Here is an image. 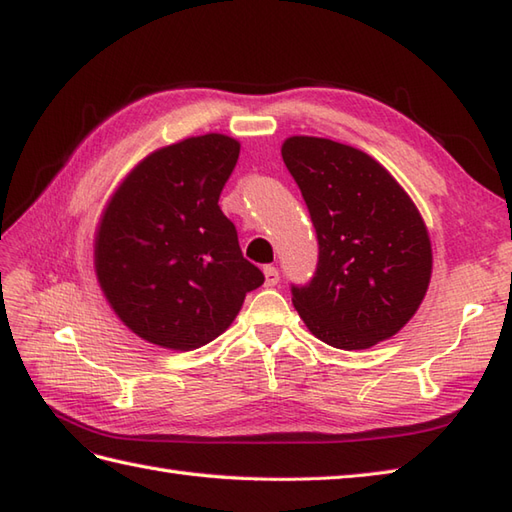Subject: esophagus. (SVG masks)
Returning <instances> with one entry per match:
<instances>
[{
    "label": "esophagus",
    "mask_w": 512,
    "mask_h": 512,
    "mask_svg": "<svg viewBox=\"0 0 512 512\" xmlns=\"http://www.w3.org/2000/svg\"><path fill=\"white\" fill-rule=\"evenodd\" d=\"M264 277L268 288H272V285L279 283V270L275 266H264Z\"/></svg>",
    "instance_id": "obj_1"
}]
</instances>
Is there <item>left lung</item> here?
<instances>
[{
	"mask_svg": "<svg viewBox=\"0 0 512 512\" xmlns=\"http://www.w3.org/2000/svg\"><path fill=\"white\" fill-rule=\"evenodd\" d=\"M285 168L318 237V266L292 303L312 334L355 351L382 342L419 310L432 244L419 209L366 152L323 137H288Z\"/></svg>",
	"mask_w": 512,
	"mask_h": 512,
	"instance_id": "obj_1",
	"label": "left lung"
}]
</instances>
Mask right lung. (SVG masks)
Instances as JSON below:
<instances>
[{"label": "right lung", "instance_id": "right-lung-1", "mask_svg": "<svg viewBox=\"0 0 512 512\" xmlns=\"http://www.w3.org/2000/svg\"><path fill=\"white\" fill-rule=\"evenodd\" d=\"M240 144L209 133L154 150L106 205L95 275L122 323L163 349L218 338L264 272L244 259L218 200Z\"/></svg>", "mask_w": 512, "mask_h": 512}]
</instances>
